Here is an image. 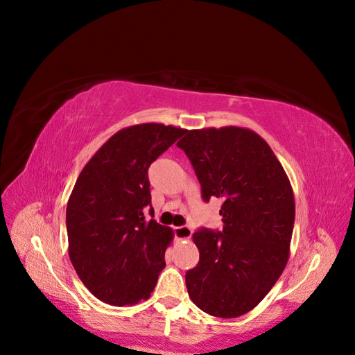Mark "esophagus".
<instances>
[{
	"instance_id": "obj_1",
	"label": "esophagus",
	"mask_w": 355,
	"mask_h": 355,
	"mask_svg": "<svg viewBox=\"0 0 355 355\" xmlns=\"http://www.w3.org/2000/svg\"><path fill=\"white\" fill-rule=\"evenodd\" d=\"M191 235H192V230L189 228V227H176L175 228V237L178 239V240H188V239H191Z\"/></svg>"
}]
</instances>
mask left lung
I'll list each match as a JSON object with an SVG mask.
<instances>
[{
    "label": "left lung",
    "mask_w": 355,
    "mask_h": 355,
    "mask_svg": "<svg viewBox=\"0 0 355 355\" xmlns=\"http://www.w3.org/2000/svg\"><path fill=\"white\" fill-rule=\"evenodd\" d=\"M178 146L196 170L202 200H223V230L192 235L200 262L187 272L188 295L210 315L240 317L268 295L288 261L292 185L270 145L249 128L185 130Z\"/></svg>",
    "instance_id": "1"
}]
</instances>
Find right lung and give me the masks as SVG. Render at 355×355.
Wrapping results in <instances>:
<instances>
[{
    "label": "right lung",
    "instance_id": "add662e5",
    "mask_svg": "<svg viewBox=\"0 0 355 355\" xmlns=\"http://www.w3.org/2000/svg\"><path fill=\"white\" fill-rule=\"evenodd\" d=\"M184 133L158 123L123 128L75 182L67 206L69 259L84 286L105 304L146 300L164 270L173 230L145 219L151 204L148 168Z\"/></svg>",
    "mask_w": 355,
    "mask_h": 355
}]
</instances>
